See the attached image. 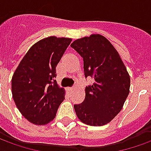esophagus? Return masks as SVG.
<instances>
[{
    "label": "esophagus",
    "instance_id": "34e87169",
    "mask_svg": "<svg viewBox=\"0 0 151 151\" xmlns=\"http://www.w3.org/2000/svg\"><path fill=\"white\" fill-rule=\"evenodd\" d=\"M73 89H74L73 87H70V88H68V90H69V91H72Z\"/></svg>",
    "mask_w": 151,
    "mask_h": 151
}]
</instances>
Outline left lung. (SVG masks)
Wrapping results in <instances>:
<instances>
[{"mask_svg":"<svg viewBox=\"0 0 151 151\" xmlns=\"http://www.w3.org/2000/svg\"><path fill=\"white\" fill-rule=\"evenodd\" d=\"M70 47L84 61L85 76L93 79L86 98L75 104L78 118L89 126H103L117 116L129 94L130 76L117 51L100 34L79 38Z\"/></svg>","mask_w":151,"mask_h":151,"instance_id":"1","label":"left lung"}]
</instances>
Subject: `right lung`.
Wrapping results in <instances>:
<instances>
[{"label":"right lung","mask_w":151,"mask_h":151,"mask_svg":"<svg viewBox=\"0 0 151 151\" xmlns=\"http://www.w3.org/2000/svg\"><path fill=\"white\" fill-rule=\"evenodd\" d=\"M71 38L48 37L30 47L11 80L14 101L28 121L45 125L52 121L65 91L55 80L56 67Z\"/></svg>","instance_id":"add662e5"}]
</instances>
